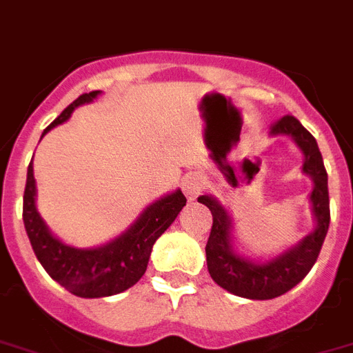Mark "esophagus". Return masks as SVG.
I'll return each instance as SVG.
<instances>
[{"label": "esophagus", "mask_w": 353, "mask_h": 353, "mask_svg": "<svg viewBox=\"0 0 353 353\" xmlns=\"http://www.w3.org/2000/svg\"><path fill=\"white\" fill-rule=\"evenodd\" d=\"M203 185H205V182H203L202 176L196 173L188 174V176H185L182 182L183 193H185V196H188L189 200H196V196L200 194V191L203 189Z\"/></svg>", "instance_id": "obj_1"}]
</instances>
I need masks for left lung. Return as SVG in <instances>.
I'll use <instances>...</instances> for the list:
<instances>
[{
  "label": "left lung",
  "instance_id": "left-lung-1",
  "mask_svg": "<svg viewBox=\"0 0 353 353\" xmlns=\"http://www.w3.org/2000/svg\"><path fill=\"white\" fill-rule=\"evenodd\" d=\"M270 137H287L303 155L301 173L312 180L308 194L314 229L279 254L254 256L236 236L234 218L216 196L202 194L198 202L208 205L212 214L205 256L208 270L214 283L223 290L245 299H272L288 292L301 281L316 263L330 223L328 176L317 142L296 117L276 122Z\"/></svg>",
  "mask_w": 353,
  "mask_h": 353
}]
</instances>
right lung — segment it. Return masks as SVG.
<instances>
[{
	"label": "right lung",
	"mask_w": 353,
	"mask_h": 353,
	"mask_svg": "<svg viewBox=\"0 0 353 353\" xmlns=\"http://www.w3.org/2000/svg\"><path fill=\"white\" fill-rule=\"evenodd\" d=\"M99 95L101 92H90L75 99L43 131L41 139L55 126L68 121L74 110L83 104L93 103ZM36 196L34 165L30 162L23 194V222L34 254L52 279L65 287L68 292L86 299L108 298L133 287L148 269L155 241L174 222V218L179 216V212L188 202L182 191L174 189L145 205L133 223H130L121 234L97 247L81 249L70 245L52 232L37 211Z\"/></svg>",
	"instance_id": "add662e5"
}]
</instances>
